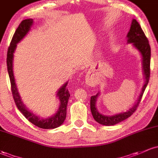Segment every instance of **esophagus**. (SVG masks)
Segmentation results:
<instances>
[{"mask_svg":"<svg viewBox=\"0 0 158 158\" xmlns=\"http://www.w3.org/2000/svg\"><path fill=\"white\" fill-rule=\"evenodd\" d=\"M86 84L89 86H95L96 85V81L93 78H87L86 81Z\"/></svg>","mask_w":158,"mask_h":158,"instance_id":"obj_1","label":"esophagus"}]
</instances>
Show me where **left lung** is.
<instances>
[{
	"label": "left lung",
	"instance_id": "1",
	"mask_svg": "<svg viewBox=\"0 0 158 158\" xmlns=\"http://www.w3.org/2000/svg\"><path fill=\"white\" fill-rule=\"evenodd\" d=\"M127 44H132L134 48L137 50L141 55L142 58V74L144 77V84L142 86V91H141L136 102L131 108L125 112H120L119 114L113 115H105L100 113L96 107V101L99 98L100 92L96 96H91L90 99V110L92 112L93 117L96 122L102 125L105 126H112L123 120H126L129 117L133 114L134 111L136 110L139 106L141 99L142 97L144 91L148 84L149 77H150V61H151V47L148 44V40L145 37V33L142 31L140 25L138 22L133 19L132 20L131 25H130V31L127 35Z\"/></svg>",
	"mask_w": 158,
	"mask_h": 158
}]
</instances>
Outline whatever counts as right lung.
Returning a JSON list of instances; mask_svg holds the SVG:
<instances>
[{
  "label": "right lung",
  "instance_id": "1",
  "mask_svg": "<svg viewBox=\"0 0 158 158\" xmlns=\"http://www.w3.org/2000/svg\"><path fill=\"white\" fill-rule=\"evenodd\" d=\"M34 21L32 19H27L23 20L15 31L13 38H12L10 45L8 48L6 65H7L8 74H9L10 80L12 93H13V99H14L15 103H16L18 109L31 123L42 129H54L61 126L65 120L68 102H69V99L70 97V94H69V90L66 87L68 81L57 90L56 97L59 100V106L57 111L52 116L43 118H40V116H38L30 111L28 108H27L23 102L22 101L21 96H20L19 93L18 92V88L16 84L14 74H13V56H14L13 53L15 52L16 47H17V44L19 43L26 36L27 34L31 30Z\"/></svg>",
  "mask_w": 158,
  "mask_h": 158
}]
</instances>
